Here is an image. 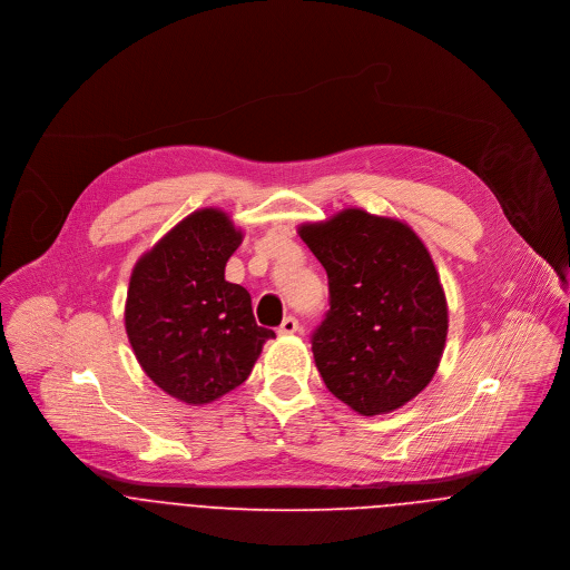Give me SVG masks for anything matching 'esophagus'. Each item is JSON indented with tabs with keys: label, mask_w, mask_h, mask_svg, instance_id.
Listing matches in <instances>:
<instances>
[{
	"label": "esophagus",
	"mask_w": 570,
	"mask_h": 570,
	"mask_svg": "<svg viewBox=\"0 0 570 570\" xmlns=\"http://www.w3.org/2000/svg\"><path fill=\"white\" fill-rule=\"evenodd\" d=\"M298 330H301V325H298V318H296V316H287V318L281 323V327H278V334L287 336V334H296Z\"/></svg>",
	"instance_id": "1"
}]
</instances>
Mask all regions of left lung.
I'll return each mask as SVG.
<instances>
[{"label": "left lung", "instance_id": "8db88e82", "mask_svg": "<svg viewBox=\"0 0 570 570\" xmlns=\"http://www.w3.org/2000/svg\"><path fill=\"white\" fill-rule=\"evenodd\" d=\"M301 238L327 272L330 309L312 332L327 390L363 416L405 405L434 376L448 334L428 249L407 225L363 209L303 225Z\"/></svg>", "mask_w": 570, "mask_h": 570}]
</instances>
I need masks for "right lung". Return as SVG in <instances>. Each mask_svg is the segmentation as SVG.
I'll return each mask as SVG.
<instances>
[{
	"label": "right lung",
	"mask_w": 570,
	"mask_h": 570,
	"mask_svg": "<svg viewBox=\"0 0 570 570\" xmlns=\"http://www.w3.org/2000/svg\"><path fill=\"white\" fill-rule=\"evenodd\" d=\"M243 234L216 209L176 225L145 254L129 283L125 325L147 376L167 394L209 403L238 387L274 330L254 318L252 296L225 281Z\"/></svg>",
	"instance_id": "add662e5"
}]
</instances>
